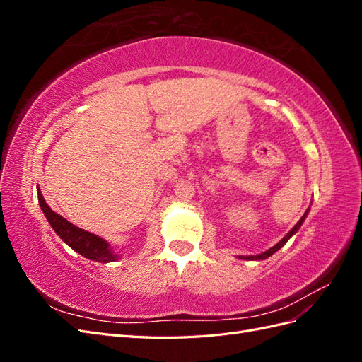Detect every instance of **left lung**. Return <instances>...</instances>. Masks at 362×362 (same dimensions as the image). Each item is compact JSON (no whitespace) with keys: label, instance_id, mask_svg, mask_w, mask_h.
I'll use <instances>...</instances> for the list:
<instances>
[{"label":"left lung","instance_id":"1","mask_svg":"<svg viewBox=\"0 0 362 362\" xmlns=\"http://www.w3.org/2000/svg\"><path fill=\"white\" fill-rule=\"evenodd\" d=\"M308 213H310V208H308V210L305 211V214L300 217V221L290 229V231L287 233V235L284 237V238L281 240V242H278L275 246H272L270 249H267L266 252H262V254H258V255H246V257H238V258H240V259H249V261H259V259H266V258L272 257L273 254H275V252H278L284 245H286V243L288 242V240H290L296 233L299 231V228H300V226H302V223L305 222V218H306V216H308Z\"/></svg>","mask_w":362,"mask_h":362}]
</instances>
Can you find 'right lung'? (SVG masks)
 I'll list each match as a JSON object with an SVG mask.
<instances>
[{
  "mask_svg": "<svg viewBox=\"0 0 362 362\" xmlns=\"http://www.w3.org/2000/svg\"><path fill=\"white\" fill-rule=\"evenodd\" d=\"M37 198H39V205L42 208L43 214H45L48 223L71 249L78 252V254L83 255L84 258L98 261V262H112L120 258L117 254H115V250L104 238H101L96 234H92L89 231H84V229L68 222L63 216L52 211L48 206V204L45 202V199H43L39 187H37Z\"/></svg>",
  "mask_w": 362,
  "mask_h": 362,
  "instance_id": "right-lung-1",
  "label": "right lung"
}]
</instances>
